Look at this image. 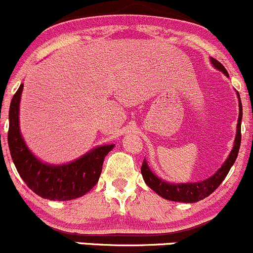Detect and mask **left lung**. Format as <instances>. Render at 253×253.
I'll use <instances>...</instances> for the list:
<instances>
[{
  "instance_id": "left-lung-1",
  "label": "left lung",
  "mask_w": 253,
  "mask_h": 253,
  "mask_svg": "<svg viewBox=\"0 0 253 253\" xmlns=\"http://www.w3.org/2000/svg\"><path fill=\"white\" fill-rule=\"evenodd\" d=\"M211 62L213 66L217 69L219 71L223 72L226 76H228V72L225 69V66L221 63L217 62L214 58H211ZM238 98H239V117H238L237 124V134L234 139V146L229 153L225 163L221 165L219 170L211 176L210 178L205 179L201 182H194V183H169L164 179L157 177L152 171L150 170L149 165H147L146 159H144L143 165H141V175L145 183L152 189L156 191L159 196L164 197V199L170 200V201L175 202H184V203H194L203 200L205 197L210 196L214 190L221 184V182L226 178L227 173L231 170L232 165L236 162L238 152L240 149V141H242V118H243V106L242 101H240L239 92L237 91Z\"/></svg>"
}]
</instances>
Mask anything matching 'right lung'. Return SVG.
<instances>
[{
  "label": "right lung",
  "mask_w": 253,
  "mask_h": 253,
  "mask_svg": "<svg viewBox=\"0 0 253 253\" xmlns=\"http://www.w3.org/2000/svg\"><path fill=\"white\" fill-rule=\"evenodd\" d=\"M24 84L20 85L9 107L8 146L17 172L32 191L42 199L69 201L85 195L100 178L104 157L115 145L97 146L88 153L63 165L39 161L26 145L19 126V107Z\"/></svg>",
  "instance_id": "add662e5"
}]
</instances>
